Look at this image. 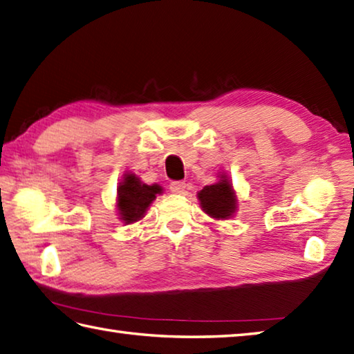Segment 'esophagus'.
Returning a JSON list of instances; mask_svg holds the SVG:
<instances>
[{"label":"esophagus","instance_id":"1","mask_svg":"<svg viewBox=\"0 0 354 354\" xmlns=\"http://www.w3.org/2000/svg\"><path fill=\"white\" fill-rule=\"evenodd\" d=\"M187 189V184L184 181H173L170 184V192L173 193H184Z\"/></svg>","mask_w":354,"mask_h":354}]
</instances>
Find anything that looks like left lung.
Returning a JSON list of instances; mask_svg holds the SVG:
<instances>
[{"instance_id": "left-lung-1", "label": "left lung", "mask_w": 354, "mask_h": 354, "mask_svg": "<svg viewBox=\"0 0 354 354\" xmlns=\"http://www.w3.org/2000/svg\"><path fill=\"white\" fill-rule=\"evenodd\" d=\"M203 210L216 219H228L236 212L238 199L234 195L233 187L225 175L221 176L219 181L213 185H205L198 193Z\"/></svg>"}]
</instances>
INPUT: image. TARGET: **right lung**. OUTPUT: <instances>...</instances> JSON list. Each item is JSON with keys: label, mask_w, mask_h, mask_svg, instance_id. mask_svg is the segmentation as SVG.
Returning <instances> with one entry per match:
<instances>
[{"label": "right lung", "mask_w": 354, "mask_h": 354, "mask_svg": "<svg viewBox=\"0 0 354 354\" xmlns=\"http://www.w3.org/2000/svg\"><path fill=\"white\" fill-rule=\"evenodd\" d=\"M162 193L161 185H147L140 181V178L133 173L124 175L122 183L118 187V213L120 219L126 224H131L144 218L149 205L153 203L156 195Z\"/></svg>", "instance_id": "right-lung-1"}]
</instances>
